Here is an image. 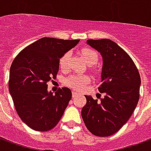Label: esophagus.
<instances>
[{
	"label": "esophagus",
	"instance_id": "34e87169",
	"mask_svg": "<svg viewBox=\"0 0 151 151\" xmlns=\"http://www.w3.org/2000/svg\"><path fill=\"white\" fill-rule=\"evenodd\" d=\"M77 95H78V92H76V91H73L72 92L73 98H74V97H76Z\"/></svg>",
	"mask_w": 151,
	"mask_h": 151
}]
</instances>
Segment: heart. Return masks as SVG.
<instances>
[{"instance_id":"1","label":"heart","mask_w":151,"mask_h":151,"mask_svg":"<svg viewBox=\"0 0 151 151\" xmlns=\"http://www.w3.org/2000/svg\"><path fill=\"white\" fill-rule=\"evenodd\" d=\"M81 52L85 60L89 65H95L98 61V52L95 49L90 48V47H85L82 50ZM69 56H70L69 52H66L60 57L59 60V65L60 69H67L69 68ZM90 81H91V78L87 75L76 74V75L70 76L68 78H66L65 81V84L75 90H82L83 88H85L86 86L88 84Z\"/></svg>"}]
</instances>
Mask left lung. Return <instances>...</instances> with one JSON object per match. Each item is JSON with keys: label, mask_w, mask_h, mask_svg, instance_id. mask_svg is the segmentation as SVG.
Wrapping results in <instances>:
<instances>
[{"label": "left lung", "mask_w": 151, "mask_h": 151, "mask_svg": "<svg viewBox=\"0 0 151 151\" xmlns=\"http://www.w3.org/2000/svg\"><path fill=\"white\" fill-rule=\"evenodd\" d=\"M89 45L103 57L101 85L99 91L104 98L94 99L85 95L82 120L95 136L108 137L118 132L129 120L139 100L138 69L129 55L111 40H87Z\"/></svg>", "instance_id": "left-lung-1"}]
</instances>
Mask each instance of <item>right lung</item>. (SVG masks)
<instances>
[{
    "label": "right lung",
    "instance_id": "1",
    "mask_svg": "<svg viewBox=\"0 0 151 151\" xmlns=\"http://www.w3.org/2000/svg\"><path fill=\"white\" fill-rule=\"evenodd\" d=\"M79 41L43 37L22 50L12 63L9 93L18 115L32 129L48 131L62 117L72 92L62 87L52 95L47 83L56 78L60 57Z\"/></svg>",
    "mask_w": 151,
    "mask_h": 151
}]
</instances>
